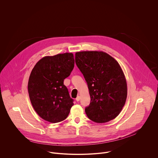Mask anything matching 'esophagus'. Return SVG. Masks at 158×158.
<instances>
[{"label":"esophagus","mask_w":158,"mask_h":158,"mask_svg":"<svg viewBox=\"0 0 158 158\" xmlns=\"http://www.w3.org/2000/svg\"><path fill=\"white\" fill-rule=\"evenodd\" d=\"M80 100V96H78L77 98H76V101L77 102H79Z\"/></svg>","instance_id":"1"}]
</instances>
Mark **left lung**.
<instances>
[{
  "mask_svg": "<svg viewBox=\"0 0 158 158\" xmlns=\"http://www.w3.org/2000/svg\"><path fill=\"white\" fill-rule=\"evenodd\" d=\"M75 63L87 82L90 103L85 108L88 118L106 123L121 112L127 97V84L118 62L102 51L75 53Z\"/></svg>",
  "mask_w": 158,
  "mask_h": 158,
  "instance_id": "8db88e82",
  "label": "left lung"
}]
</instances>
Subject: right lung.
Returning <instances> with one entry per match:
<instances>
[{
    "mask_svg": "<svg viewBox=\"0 0 158 158\" xmlns=\"http://www.w3.org/2000/svg\"><path fill=\"white\" fill-rule=\"evenodd\" d=\"M72 53L46 56L32 69L28 91L35 111L43 119L50 123L65 120L73 105L64 80L74 68Z\"/></svg>",
    "mask_w": 158,
    "mask_h": 158,
    "instance_id": "right-lung-1",
    "label": "right lung"
}]
</instances>
